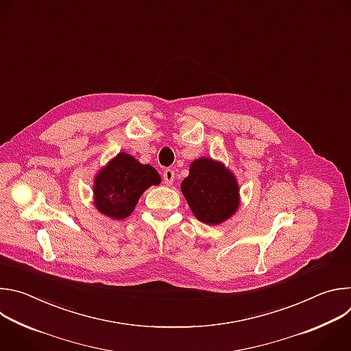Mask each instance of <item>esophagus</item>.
Wrapping results in <instances>:
<instances>
[{
	"label": "esophagus",
	"instance_id": "34e87169",
	"mask_svg": "<svg viewBox=\"0 0 351 351\" xmlns=\"http://www.w3.org/2000/svg\"><path fill=\"white\" fill-rule=\"evenodd\" d=\"M162 179L165 182V184H172L173 183V179H175V171L173 169H165L164 173H162Z\"/></svg>",
	"mask_w": 351,
	"mask_h": 351
}]
</instances>
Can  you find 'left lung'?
Listing matches in <instances>:
<instances>
[{"label": "left lung", "instance_id": "left-lung-1", "mask_svg": "<svg viewBox=\"0 0 351 351\" xmlns=\"http://www.w3.org/2000/svg\"><path fill=\"white\" fill-rule=\"evenodd\" d=\"M182 193L193 214L204 223L218 225L239 207V187L234 176L222 164L199 158L190 165L182 182Z\"/></svg>", "mask_w": 351, "mask_h": 351}]
</instances>
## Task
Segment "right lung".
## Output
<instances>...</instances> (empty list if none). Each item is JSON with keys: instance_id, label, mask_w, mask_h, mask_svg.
<instances>
[{"instance_id": "add662e5", "label": "right lung", "mask_w": 351, "mask_h": 351, "mask_svg": "<svg viewBox=\"0 0 351 351\" xmlns=\"http://www.w3.org/2000/svg\"><path fill=\"white\" fill-rule=\"evenodd\" d=\"M161 178L152 165H143L126 153H119L94 180L97 210L114 219L132 214L138 197Z\"/></svg>"}]
</instances>
